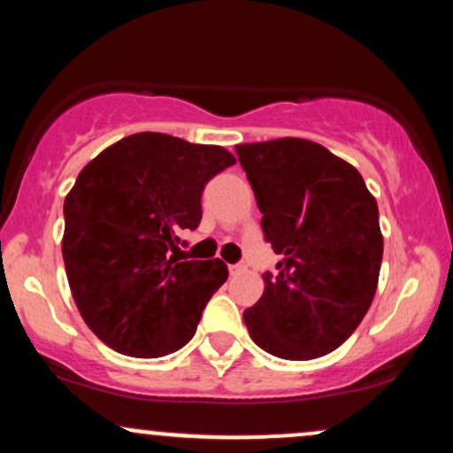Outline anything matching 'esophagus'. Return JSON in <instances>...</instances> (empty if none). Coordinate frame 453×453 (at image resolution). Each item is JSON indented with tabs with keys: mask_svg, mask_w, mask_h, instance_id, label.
<instances>
[{
	"mask_svg": "<svg viewBox=\"0 0 453 453\" xmlns=\"http://www.w3.org/2000/svg\"><path fill=\"white\" fill-rule=\"evenodd\" d=\"M244 270H247V266H244V264H232L230 274H232V277H238V274H242Z\"/></svg>",
	"mask_w": 453,
	"mask_h": 453,
	"instance_id": "1",
	"label": "esophagus"
}]
</instances>
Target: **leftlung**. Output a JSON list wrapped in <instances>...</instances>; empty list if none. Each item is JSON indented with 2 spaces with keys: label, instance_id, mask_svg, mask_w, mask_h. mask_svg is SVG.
<instances>
[{
  "label": "left lung",
  "instance_id": "8db88e82",
  "mask_svg": "<svg viewBox=\"0 0 453 453\" xmlns=\"http://www.w3.org/2000/svg\"><path fill=\"white\" fill-rule=\"evenodd\" d=\"M262 211L277 274L242 313L253 342L283 360H315L353 334L375 298L383 257L377 200L362 174L304 138L236 144Z\"/></svg>",
  "mask_w": 453,
  "mask_h": 453
}]
</instances>
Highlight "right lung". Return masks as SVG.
Segmentation results:
<instances>
[{
  "label": "right lung",
  "mask_w": 453,
  "mask_h": 453,
  "mask_svg": "<svg viewBox=\"0 0 453 453\" xmlns=\"http://www.w3.org/2000/svg\"><path fill=\"white\" fill-rule=\"evenodd\" d=\"M234 164L217 144L140 132L81 170L64 202L61 253L78 313L111 349L161 357L194 339L227 266L180 262L176 242L200 226L204 185Z\"/></svg>",
  "instance_id": "obj_1"
}]
</instances>
